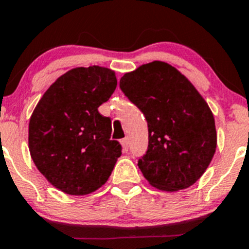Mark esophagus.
<instances>
[{"mask_svg":"<svg viewBox=\"0 0 249 249\" xmlns=\"http://www.w3.org/2000/svg\"><path fill=\"white\" fill-rule=\"evenodd\" d=\"M122 146H123V151L127 152V149H129V139H127V137H125V139L122 140Z\"/></svg>","mask_w":249,"mask_h":249,"instance_id":"obj_1","label":"esophagus"}]
</instances>
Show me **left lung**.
Masks as SVG:
<instances>
[{
  "mask_svg": "<svg viewBox=\"0 0 249 249\" xmlns=\"http://www.w3.org/2000/svg\"><path fill=\"white\" fill-rule=\"evenodd\" d=\"M119 86L147 120L148 147L137 160L144 178L164 191L194 185L216 148L214 117L198 91L158 60L125 74Z\"/></svg>",
  "mask_w": 249,
  "mask_h": 249,
  "instance_id": "1",
  "label": "left lung"
}]
</instances>
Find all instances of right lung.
Segmentation results:
<instances>
[{
    "label": "right lung",
    "instance_id": "right-lung-1",
    "mask_svg": "<svg viewBox=\"0 0 249 249\" xmlns=\"http://www.w3.org/2000/svg\"><path fill=\"white\" fill-rule=\"evenodd\" d=\"M117 88L114 71L75 68L57 79L29 123V149L40 173L60 191L83 196L109 178L122 144L110 140L112 122L98 112Z\"/></svg>",
    "mask_w": 249,
    "mask_h": 249
}]
</instances>
